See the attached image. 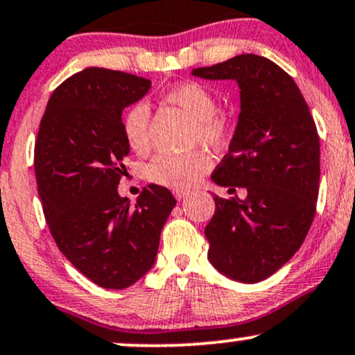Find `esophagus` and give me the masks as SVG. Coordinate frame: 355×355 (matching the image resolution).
<instances>
[{"mask_svg": "<svg viewBox=\"0 0 355 355\" xmlns=\"http://www.w3.org/2000/svg\"><path fill=\"white\" fill-rule=\"evenodd\" d=\"M189 195V191L187 190H173V196L177 200H182V198H185V196Z\"/></svg>", "mask_w": 355, "mask_h": 355, "instance_id": "1", "label": "esophagus"}]
</instances>
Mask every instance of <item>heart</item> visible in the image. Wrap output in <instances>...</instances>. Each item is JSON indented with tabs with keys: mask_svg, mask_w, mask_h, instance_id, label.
<instances>
[{
	"mask_svg": "<svg viewBox=\"0 0 355 355\" xmlns=\"http://www.w3.org/2000/svg\"><path fill=\"white\" fill-rule=\"evenodd\" d=\"M168 104L177 105L193 119L191 140L211 148H220L228 142L232 123L218 110V99L207 85L200 83H183L175 85L165 94ZM123 139L135 153H145L150 147V109L145 102H135L122 117ZM211 168L208 152L193 150L185 155L162 153L147 166V178L152 183L166 189H190L202 180Z\"/></svg>",
	"mask_w": 355,
	"mask_h": 355,
	"instance_id": "obj_1",
	"label": "heart"
}]
</instances>
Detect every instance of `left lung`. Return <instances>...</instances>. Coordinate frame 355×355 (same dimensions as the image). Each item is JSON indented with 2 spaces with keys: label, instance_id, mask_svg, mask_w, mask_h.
<instances>
[{
  "label": "left lung",
  "instance_id": "obj_1",
  "mask_svg": "<svg viewBox=\"0 0 355 355\" xmlns=\"http://www.w3.org/2000/svg\"><path fill=\"white\" fill-rule=\"evenodd\" d=\"M233 79L241 112L230 150L211 178L245 198L215 200L205 228L208 259L241 283L266 279L293 258L313 225L321 150L313 115L288 72L263 55L240 54L191 72Z\"/></svg>",
  "mask_w": 355,
  "mask_h": 355
}]
</instances>
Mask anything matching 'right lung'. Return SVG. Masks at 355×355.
I'll list each match as a JSON object with an SVG mask.
<instances>
[{"label":"right lung","mask_w":355,"mask_h":355,"mask_svg":"<svg viewBox=\"0 0 355 355\" xmlns=\"http://www.w3.org/2000/svg\"><path fill=\"white\" fill-rule=\"evenodd\" d=\"M150 80L87 67L53 92L34 145L37 193L61 253L101 288L123 289L155 263L175 198L160 185L135 205L117 191L130 147L122 110L142 99Z\"/></svg>","instance_id":"right-lung-1"}]
</instances>
